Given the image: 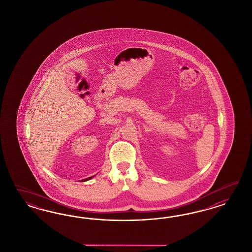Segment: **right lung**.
Segmentation results:
<instances>
[{
	"label": "right lung",
	"mask_w": 252,
	"mask_h": 252,
	"mask_svg": "<svg viewBox=\"0 0 252 252\" xmlns=\"http://www.w3.org/2000/svg\"><path fill=\"white\" fill-rule=\"evenodd\" d=\"M92 177H93V176H91V177H89V178H86V179L82 180V181H87V180H90V179H92Z\"/></svg>",
	"instance_id": "1"
}]
</instances>
